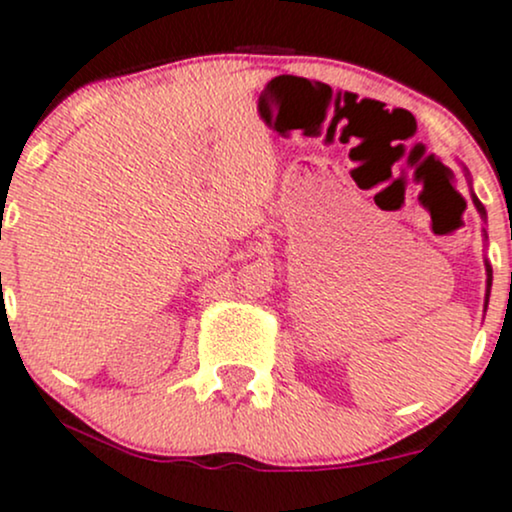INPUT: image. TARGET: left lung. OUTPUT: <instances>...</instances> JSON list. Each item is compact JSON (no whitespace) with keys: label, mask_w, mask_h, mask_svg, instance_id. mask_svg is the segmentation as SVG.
Masks as SVG:
<instances>
[{"label":"left lung","mask_w":512,"mask_h":512,"mask_svg":"<svg viewBox=\"0 0 512 512\" xmlns=\"http://www.w3.org/2000/svg\"><path fill=\"white\" fill-rule=\"evenodd\" d=\"M472 200H474L476 210L481 212V217H486V210H484V205H481V200L476 198L474 193H472ZM491 280H493V271H491V266H488V261H486V304H488V295H491Z\"/></svg>","instance_id":"obj_1"}]
</instances>
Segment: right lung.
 <instances>
[{
	"label": "right lung",
	"instance_id": "right-lung-1",
	"mask_svg": "<svg viewBox=\"0 0 512 512\" xmlns=\"http://www.w3.org/2000/svg\"><path fill=\"white\" fill-rule=\"evenodd\" d=\"M0 275H2V273H0Z\"/></svg>",
	"mask_w": 512,
	"mask_h": 512
}]
</instances>
